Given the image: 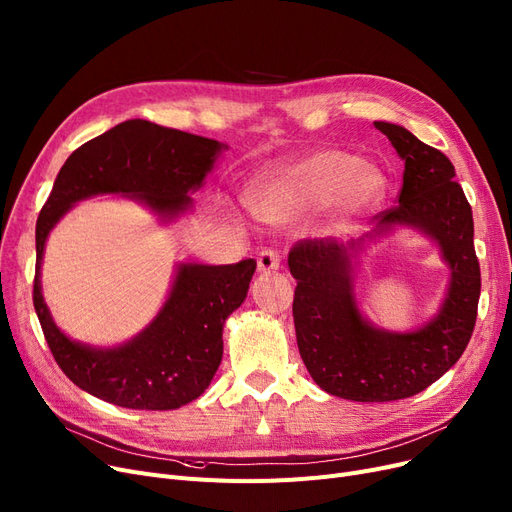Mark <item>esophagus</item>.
I'll list each match as a JSON object with an SVG mask.
<instances>
[{
    "mask_svg": "<svg viewBox=\"0 0 512 512\" xmlns=\"http://www.w3.org/2000/svg\"><path fill=\"white\" fill-rule=\"evenodd\" d=\"M280 268V255L274 249H263L257 257V270L259 272H276Z\"/></svg>",
    "mask_w": 512,
    "mask_h": 512,
    "instance_id": "1",
    "label": "esophagus"
}]
</instances>
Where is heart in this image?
<instances>
[{"instance_id":"1","label":"heart","mask_w":512,"mask_h":512,"mask_svg":"<svg viewBox=\"0 0 512 512\" xmlns=\"http://www.w3.org/2000/svg\"><path fill=\"white\" fill-rule=\"evenodd\" d=\"M383 194V177L341 150H320L259 184L255 213L270 224H286L326 203L332 226L347 228Z\"/></svg>"}]
</instances>
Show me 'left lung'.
Listing matches in <instances>:
<instances>
[{
	"label": "left lung",
	"instance_id": "left-lung-1",
	"mask_svg": "<svg viewBox=\"0 0 512 512\" xmlns=\"http://www.w3.org/2000/svg\"><path fill=\"white\" fill-rule=\"evenodd\" d=\"M374 127L404 161L397 205L358 240H299L288 253L297 280L293 318L303 364L320 389L351 402L412 397L446 374L471 341L481 293L473 211L454 182V165L402 125L374 121ZM393 225L433 237L453 272L438 316L412 333L376 329L359 314L352 293V259Z\"/></svg>",
	"mask_w": 512,
	"mask_h": 512
}]
</instances>
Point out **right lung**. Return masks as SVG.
<instances>
[{
    "instance_id": "right-lung-1",
    "label": "right lung",
    "mask_w": 512,
    "mask_h": 512,
    "mask_svg": "<svg viewBox=\"0 0 512 512\" xmlns=\"http://www.w3.org/2000/svg\"><path fill=\"white\" fill-rule=\"evenodd\" d=\"M226 144L131 119L79 146L62 165L35 228L33 305L56 364L83 391L131 410H175L209 387L228 316L247 299L255 259L232 265L182 263L161 311L119 347H90L56 326L41 295V259L50 230L83 198L123 194L163 221L192 207Z\"/></svg>"
}]
</instances>
